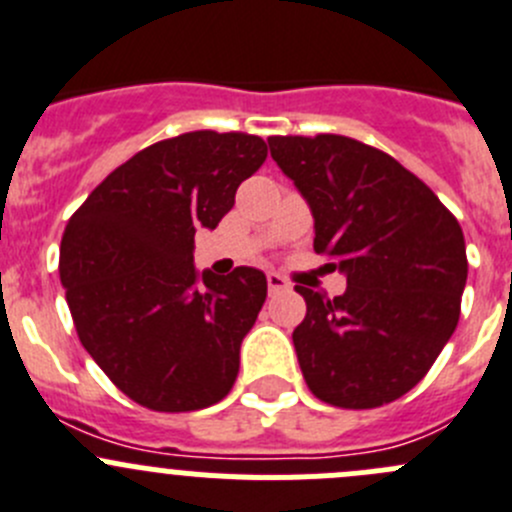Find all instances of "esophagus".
<instances>
[{
  "mask_svg": "<svg viewBox=\"0 0 512 512\" xmlns=\"http://www.w3.org/2000/svg\"><path fill=\"white\" fill-rule=\"evenodd\" d=\"M266 281H269L271 294H279V291L289 289V281H286L284 276H279V274H269V276H266Z\"/></svg>",
  "mask_w": 512,
  "mask_h": 512,
  "instance_id": "34e87169",
  "label": "esophagus"
}]
</instances>
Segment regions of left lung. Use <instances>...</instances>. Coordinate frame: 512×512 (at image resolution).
Wrapping results in <instances>:
<instances>
[{
    "label": "left lung",
    "instance_id": "1",
    "mask_svg": "<svg viewBox=\"0 0 512 512\" xmlns=\"http://www.w3.org/2000/svg\"><path fill=\"white\" fill-rule=\"evenodd\" d=\"M271 158L314 216V251L347 291L296 286L301 374L321 402L369 410L410 392L460 319L465 238L440 198L392 155L344 135H274Z\"/></svg>",
    "mask_w": 512,
    "mask_h": 512
}]
</instances>
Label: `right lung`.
Listing matches in <instances>:
<instances>
[{
	"mask_svg": "<svg viewBox=\"0 0 512 512\" xmlns=\"http://www.w3.org/2000/svg\"><path fill=\"white\" fill-rule=\"evenodd\" d=\"M264 160L259 135L160 140L107 175L67 223L60 279L77 337L148 410H203L236 382L266 276L251 266L198 274L193 236L218 226Z\"/></svg>",
	"mask_w": 512,
	"mask_h": 512,
	"instance_id": "1",
	"label": "right lung"
}]
</instances>
